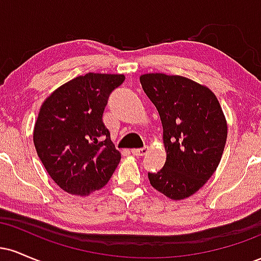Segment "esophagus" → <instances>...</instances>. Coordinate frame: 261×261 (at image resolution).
Wrapping results in <instances>:
<instances>
[{
    "label": "esophagus",
    "mask_w": 261,
    "mask_h": 261,
    "mask_svg": "<svg viewBox=\"0 0 261 261\" xmlns=\"http://www.w3.org/2000/svg\"><path fill=\"white\" fill-rule=\"evenodd\" d=\"M148 152L147 147H143V148H134L131 149V153L134 155H145Z\"/></svg>",
    "instance_id": "1"
}]
</instances>
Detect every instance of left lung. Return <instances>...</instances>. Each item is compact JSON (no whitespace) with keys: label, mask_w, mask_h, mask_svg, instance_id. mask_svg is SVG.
Segmentation results:
<instances>
[{"label":"left lung","mask_w":261,"mask_h":261,"mask_svg":"<svg viewBox=\"0 0 261 261\" xmlns=\"http://www.w3.org/2000/svg\"><path fill=\"white\" fill-rule=\"evenodd\" d=\"M140 82L161 116L167 152L163 168L148 173L149 182L169 199L182 200L218 167L227 140L222 108L210 88L187 77L146 73Z\"/></svg>","instance_id":"left-lung-1"}]
</instances>
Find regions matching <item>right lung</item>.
<instances>
[{"label":"right lung","mask_w":261,"mask_h":261,"mask_svg":"<svg viewBox=\"0 0 261 261\" xmlns=\"http://www.w3.org/2000/svg\"><path fill=\"white\" fill-rule=\"evenodd\" d=\"M124 74L87 73L59 87L39 112L33 133L37 153L62 190L86 196L109 181L121 160L103 122L110 93Z\"/></svg>","instance_id":"obj_1"}]
</instances>
